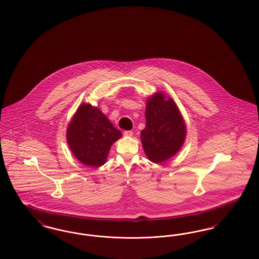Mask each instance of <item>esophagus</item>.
<instances>
[{
    "mask_svg": "<svg viewBox=\"0 0 259 259\" xmlns=\"http://www.w3.org/2000/svg\"><path fill=\"white\" fill-rule=\"evenodd\" d=\"M123 135H124L125 137L130 138V137H132V136H133V132H132V131H124Z\"/></svg>",
    "mask_w": 259,
    "mask_h": 259,
    "instance_id": "34e87169",
    "label": "esophagus"
}]
</instances>
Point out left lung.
<instances>
[{"instance_id": "1", "label": "left lung", "mask_w": 259, "mask_h": 259, "mask_svg": "<svg viewBox=\"0 0 259 259\" xmlns=\"http://www.w3.org/2000/svg\"><path fill=\"white\" fill-rule=\"evenodd\" d=\"M145 128L141 141L147 158L160 164L174 157L185 142V120L174 99L162 92L149 96L145 107Z\"/></svg>"}]
</instances>
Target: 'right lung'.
Wrapping results in <instances>:
<instances>
[{"instance_id": "right-lung-1", "label": "right lung", "mask_w": 259, "mask_h": 259, "mask_svg": "<svg viewBox=\"0 0 259 259\" xmlns=\"http://www.w3.org/2000/svg\"><path fill=\"white\" fill-rule=\"evenodd\" d=\"M121 136L108 117L92 104L79 106L66 130L67 144L73 155L91 167L103 166L111 146Z\"/></svg>"}]
</instances>
